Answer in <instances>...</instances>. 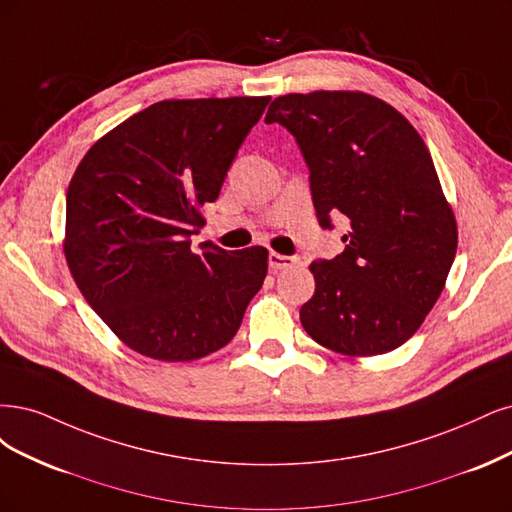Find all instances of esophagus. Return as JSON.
Segmentation results:
<instances>
[{
    "mask_svg": "<svg viewBox=\"0 0 512 512\" xmlns=\"http://www.w3.org/2000/svg\"><path fill=\"white\" fill-rule=\"evenodd\" d=\"M268 263L272 270H285V268H291L298 263V257H289V255H280V253H270L268 255Z\"/></svg>",
    "mask_w": 512,
    "mask_h": 512,
    "instance_id": "obj_1",
    "label": "esophagus"
}]
</instances>
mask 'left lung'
Here are the masks:
<instances>
[{
    "label": "left lung",
    "mask_w": 512,
    "mask_h": 512,
    "mask_svg": "<svg viewBox=\"0 0 512 512\" xmlns=\"http://www.w3.org/2000/svg\"><path fill=\"white\" fill-rule=\"evenodd\" d=\"M266 123L298 142L319 225L346 217L351 227L340 255L310 263L315 295L300 310L308 336L349 357L398 349L434 308L457 251L455 214L423 138L361 91L280 95Z\"/></svg>",
    "instance_id": "obj_1"
}]
</instances>
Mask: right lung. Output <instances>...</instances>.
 Wrapping results in <instances>:
<instances>
[{
	"mask_svg": "<svg viewBox=\"0 0 512 512\" xmlns=\"http://www.w3.org/2000/svg\"><path fill=\"white\" fill-rule=\"evenodd\" d=\"M270 97L163 100L82 157L65 197L63 253L80 293L129 349L193 361L232 340L268 274V249L191 236Z\"/></svg>",
	"mask_w": 512,
	"mask_h": 512,
	"instance_id": "obj_1",
	"label": "right lung"
}]
</instances>
